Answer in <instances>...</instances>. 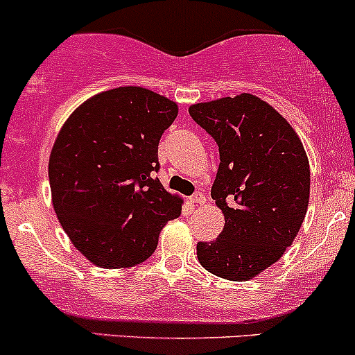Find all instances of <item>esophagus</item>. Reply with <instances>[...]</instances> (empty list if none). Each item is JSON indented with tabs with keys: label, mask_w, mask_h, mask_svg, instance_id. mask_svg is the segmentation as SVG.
<instances>
[{
	"label": "esophagus",
	"mask_w": 355,
	"mask_h": 355,
	"mask_svg": "<svg viewBox=\"0 0 355 355\" xmlns=\"http://www.w3.org/2000/svg\"><path fill=\"white\" fill-rule=\"evenodd\" d=\"M189 200H191V204H204L206 202V198L202 194H194Z\"/></svg>",
	"instance_id": "1"
}]
</instances>
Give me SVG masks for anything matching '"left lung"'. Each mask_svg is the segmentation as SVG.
Returning <instances> with one entry per match:
<instances>
[{
	"label": "left lung",
	"mask_w": 355,
	"mask_h": 355,
	"mask_svg": "<svg viewBox=\"0 0 355 355\" xmlns=\"http://www.w3.org/2000/svg\"><path fill=\"white\" fill-rule=\"evenodd\" d=\"M189 113L220 149L211 198L225 216L220 237L198 244V259L225 280H250L299 234L309 204V159L292 125L254 94L198 103Z\"/></svg>",
	"instance_id": "8db88e82"
}]
</instances>
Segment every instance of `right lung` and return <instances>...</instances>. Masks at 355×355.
<instances>
[{"instance_id":"right-lung-1","label":"right lung","mask_w":355,"mask_h":355,"mask_svg":"<svg viewBox=\"0 0 355 355\" xmlns=\"http://www.w3.org/2000/svg\"><path fill=\"white\" fill-rule=\"evenodd\" d=\"M177 103L135 85L82 103L49 156L55 213L78 252L106 270L141 264L156 250L182 200L155 177L157 144Z\"/></svg>"}]
</instances>
